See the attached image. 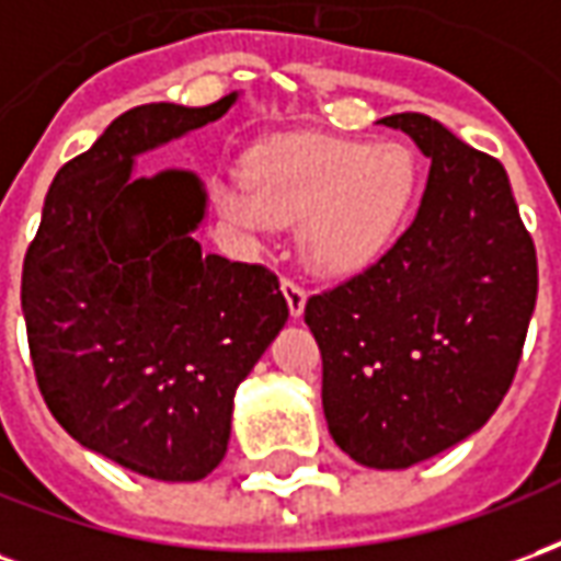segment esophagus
<instances>
[{"instance_id":"obj_1","label":"esophagus","mask_w":561,"mask_h":561,"mask_svg":"<svg viewBox=\"0 0 561 561\" xmlns=\"http://www.w3.org/2000/svg\"><path fill=\"white\" fill-rule=\"evenodd\" d=\"M282 294H285V300H288V312H291V318L304 316V306H306L304 288H300L294 279H282Z\"/></svg>"}]
</instances>
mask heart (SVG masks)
<instances>
[{"instance_id":"obj_1","label":"heart","mask_w":561,"mask_h":561,"mask_svg":"<svg viewBox=\"0 0 561 561\" xmlns=\"http://www.w3.org/2000/svg\"><path fill=\"white\" fill-rule=\"evenodd\" d=\"M417 180V159L402 144L285 135L252 152L245 183L216 180L213 204L255 237L300 221L306 264L324 276H354L397 243Z\"/></svg>"}]
</instances>
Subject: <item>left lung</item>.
Segmentation results:
<instances>
[{"mask_svg": "<svg viewBox=\"0 0 561 561\" xmlns=\"http://www.w3.org/2000/svg\"><path fill=\"white\" fill-rule=\"evenodd\" d=\"M430 159L417 216L373 267L306 300L333 442L409 469L478 433L517 373L538 261L505 168L438 119L393 114Z\"/></svg>", "mask_w": 561, "mask_h": 561, "instance_id": "1", "label": "left lung"}]
</instances>
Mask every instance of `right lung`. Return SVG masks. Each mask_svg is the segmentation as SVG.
Wrapping results in <instances>:
<instances>
[{
	"instance_id": "obj_1",
	"label": "right lung",
	"mask_w": 561,
	"mask_h": 561,
	"mask_svg": "<svg viewBox=\"0 0 561 561\" xmlns=\"http://www.w3.org/2000/svg\"><path fill=\"white\" fill-rule=\"evenodd\" d=\"M140 104L59 168L23 261L20 304L47 409L71 438L156 481H201L231 438L233 393L288 321L261 264L204 255L192 171L135 176L140 152L216 123Z\"/></svg>"
}]
</instances>
